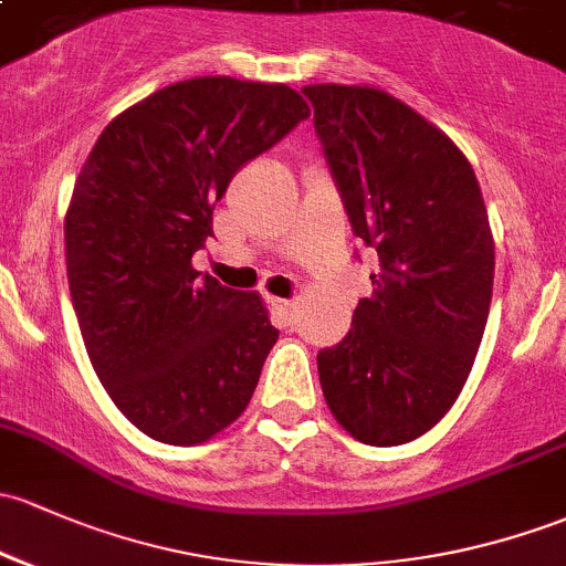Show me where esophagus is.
Segmentation results:
<instances>
[{
  "label": "esophagus",
  "instance_id": "34e87169",
  "mask_svg": "<svg viewBox=\"0 0 566 566\" xmlns=\"http://www.w3.org/2000/svg\"><path fill=\"white\" fill-rule=\"evenodd\" d=\"M270 307L275 313L277 324L291 326L294 324V315H296V302L294 300H281V296H270Z\"/></svg>",
  "mask_w": 566,
  "mask_h": 566
}]
</instances>
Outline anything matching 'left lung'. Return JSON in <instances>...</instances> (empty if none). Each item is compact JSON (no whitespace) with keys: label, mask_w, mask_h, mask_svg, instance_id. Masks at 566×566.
Masks as SVG:
<instances>
[{"label":"left lung","mask_w":566,"mask_h":566,"mask_svg":"<svg viewBox=\"0 0 566 566\" xmlns=\"http://www.w3.org/2000/svg\"><path fill=\"white\" fill-rule=\"evenodd\" d=\"M302 94L354 234L380 261L350 332L318 354L321 388L356 440L402 446L451 410L483 339L494 289L483 193L451 137L386 91Z\"/></svg>","instance_id":"8db88e82"}]
</instances>
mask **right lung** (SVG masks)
Masks as SVG:
<instances>
[{"mask_svg": "<svg viewBox=\"0 0 566 566\" xmlns=\"http://www.w3.org/2000/svg\"><path fill=\"white\" fill-rule=\"evenodd\" d=\"M310 115L283 83L193 77L105 126L64 221L66 281L88 358L139 431L199 446L245 410L275 345L261 296L191 256L237 169Z\"/></svg>", "mask_w": 566, "mask_h": 566, "instance_id": "right-lung-1", "label": "right lung"}]
</instances>
